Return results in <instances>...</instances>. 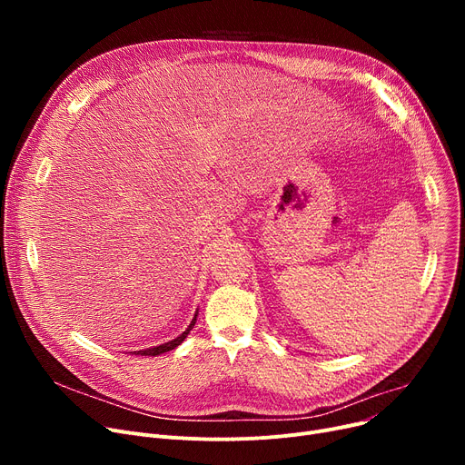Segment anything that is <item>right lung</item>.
<instances>
[{
  "label": "right lung",
  "mask_w": 465,
  "mask_h": 465,
  "mask_svg": "<svg viewBox=\"0 0 465 465\" xmlns=\"http://www.w3.org/2000/svg\"><path fill=\"white\" fill-rule=\"evenodd\" d=\"M195 321H198V312L193 314V319H192L190 326H188V328H186L179 337L171 339V341H167V343L158 345V347H149V349H143V351H134V354H141V356H158V354H163V352H167V351H173L175 347H179V345L183 343V341L186 339V335H188V333H190V330L193 328Z\"/></svg>",
  "instance_id": "obj_1"
}]
</instances>
